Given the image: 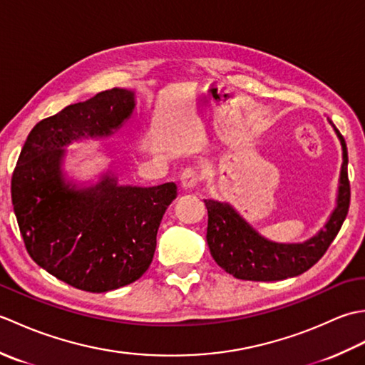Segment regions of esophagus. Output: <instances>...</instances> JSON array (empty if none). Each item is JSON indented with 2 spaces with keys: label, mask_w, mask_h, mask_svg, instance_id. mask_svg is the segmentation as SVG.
<instances>
[{
  "label": "esophagus",
  "mask_w": 365,
  "mask_h": 365,
  "mask_svg": "<svg viewBox=\"0 0 365 365\" xmlns=\"http://www.w3.org/2000/svg\"><path fill=\"white\" fill-rule=\"evenodd\" d=\"M180 182H182L183 188H187V190L195 188L200 182V173L195 168L183 169V173L180 174Z\"/></svg>",
  "instance_id": "obj_1"
}]
</instances>
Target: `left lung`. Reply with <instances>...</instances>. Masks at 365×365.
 Masks as SVG:
<instances>
[{
	"mask_svg": "<svg viewBox=\"0 0 365 365\" xmlns=\"http://www.w3.org/2000/svg\"><path fill=\"white\" fill-rule=\"evenodd\" d=\"M342 145L336 207L328 221L302 243H279L259 234L229 202L205 199L208 212L207 243L215 262L237 279L245 281H282L304 273L327 252L339 234L350 207L348 152L344 136L329 119Z\"/></svg>",
	"mask_w": 365,
	"mask_h": 365,
	"instance_id": "1",
	"label": "left lung"
}]
</instances>
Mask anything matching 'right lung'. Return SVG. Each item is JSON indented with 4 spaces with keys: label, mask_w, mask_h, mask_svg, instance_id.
I'll return each instance as SVG.
<instances>
[{
    "label": "right lung",
    "mask_w": 365,
    "mask_h": 365,
    "mask_svg": "<svg viewBox=\"0 0 365 365\" xmlns=\"http://www.w3.org/2000/svg\"><path fill=\"white\" fill-rule=\"evenodd\" d=\"M135 110L133 91L114 88L41 120L12 175V205L31 257L75 289L103 293L128 285L150 267L174 182L120 185L110 168L98 180L67 177V147L114 135Z\"/></svg>",
    "instance_id": "obj_1"
}]
</instances>
